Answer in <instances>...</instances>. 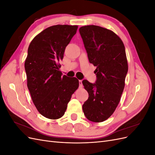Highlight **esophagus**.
Masks as SVG:
<instances>
[{
    "label": "esophagus",
    "instance_id": "34e87169",
    "mask_svg": "<svg viewBox=\"0 0 155 155\" xmlns=\"http://www.w3.org/2000/svg\"><path fill=\"white\" fill-rule=\"evenodd\" d=\"M79 86L80 88L83 87V84H82V81L81 80H79Z\"/></svg>",
    "mask_w": 155,
    "mask_h": 155
}]
</instances>
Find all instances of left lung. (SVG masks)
<instances>
[{
  "mask_svg": "<svg viewBox=\"0 0 155 155\" xmlns=\"http://www.w3.org/2000/svg\"><path fill=\"white\" fill-rule=\"evenodd\" d=\"M89 62L96 67L94 83L83 80L88 93L83 105L86 118L93 122H102L113 114L125 87L128 72L125 46L112 31L89 25L79 28Z\"/></svg>",
  "mask_w": 155,
  "mask_h": 155,
  "instance_id": "1",
  "label": "left lung"
}]
</instances>
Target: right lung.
I'll list each match as a JSON object with an SVG mask.
<instances>
[{
  "label": "right lung",
  "instance_id": "add662e5",
  "mask_svg": "<svg viewBox=\"0 0 155 155\" xmlns=\"http://www.w3.org/2000/svg\"><path fill=\"white\" fill-rule=\"evenodd\" d=\"M77 30L78 26L48 27L34 37L28 49L25 63L28 88L37 110L49 119L61 118L79 87L77 78L62 76L58 64Z\"/></svg>",
  "mask_w": 155,
  "mask_h": 155
}]
</instances>
